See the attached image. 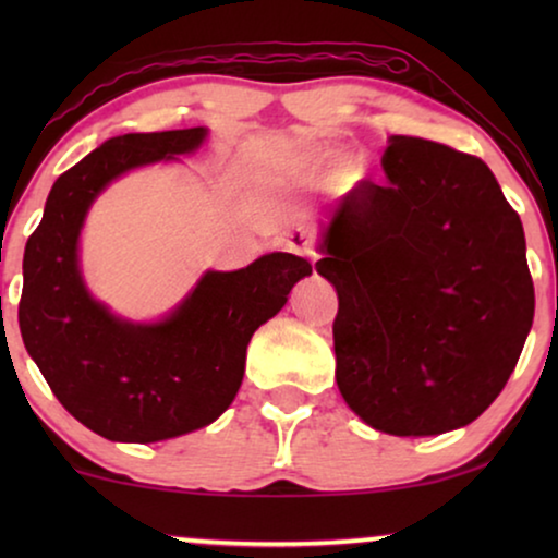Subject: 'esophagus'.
Segmentation results:
<instances>
[{"label": "esophagus", "mask_w": 558, "mask_h": 558, "mask_svg": "<svg viewBox=\"0 0 558 558\" xmlns=\"http://www.w3.org/2000/svg\"><path fill=\"white\" fill-rule=\"evenodd\" d=\"M284 246L292 251V254H296V256L310 258V262H315V258H317L315 246H312V233L304 231V228H294V231L287 235Z\"/></svg>", "instance_id": "obj_1"}]
</instances>
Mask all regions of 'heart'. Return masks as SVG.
I'll return each instance as SVG.
<instances>
[{"label":"heart","mask_w":558,"mask_h":558,"mask_svg":"<svg viewBox=\"0 0 558 558\" xmlns=\"http://www.w3.org/2000/svg\"><path fill=\"white\" fill-rule=\"evenodd\" d=\"M319 162H323V157L315 159V165H319ZM363 172H365L363 159L361 157H348L338 165V170H335L332 180H335V185H338V187H353L355 182L363 178Z\"/></svg>","instance_id":"1"}]
</instances>
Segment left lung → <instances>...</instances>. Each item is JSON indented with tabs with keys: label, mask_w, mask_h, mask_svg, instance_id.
<instances>
[{
	"label": "left lung",
	"mask_w": 558,
	"mask_h": 558,
	"mask_svg": "<svg viewBox=\"0 0 558 558\" xmlns=\"http://www.w3.org/2000/svg\"><path fill=\"white\" fill-rule=\"evenodd\" d=\"M384 185L332 210L315 269L338 289V388L373 429L429 437L506 388L533 323L518 213L480 157L391 136Z\"/></svg>",
	"instance_id": "8db88e82"
}]
</instances>
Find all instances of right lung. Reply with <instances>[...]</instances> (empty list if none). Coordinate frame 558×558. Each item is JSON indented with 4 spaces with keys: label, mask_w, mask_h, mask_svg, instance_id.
Segmentation results:
<instances>
[{
    "label": "right lung",
    "mask_w": 558,
    "mask_h": 558,
    "mask_svg": "<svg viewBox=\"0 0 558 558\" xmlns=\"http://www.w3.org/2000/svg\"><path fill=\"white\" fill-rule=\"evenodd\" d=\"M205 129L124 134L104 142L52 185L22 262L20 332L58 401L111 441H162L216 422L239 393L251 335L312 274L292 254L239 271H208L157 325H132L94 302L78 271L88 205L113 178L201 147Z\"/></svg>",
    "instance_id": "add662e5"
}]
</instances>
